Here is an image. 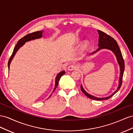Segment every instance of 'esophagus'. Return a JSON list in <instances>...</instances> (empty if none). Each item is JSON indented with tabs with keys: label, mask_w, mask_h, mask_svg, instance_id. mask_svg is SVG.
<instances>
[{
	"label": "esophagus",
	"mask_w": 133,
	"mask_h": 133,
	"mask_svg": "<svg viewBox=\"0 0 133 133\" xmlns=\"http://www.w3.org/2000/svg\"><path fill=\"white\" fill-rule=\"evenodd\" d=\"M77 68H78V66L77 65V64H71L70 65H69V67H68V70L72 71V70L77 69Z\"/></svg>",
	"instance_id": "1"
}]
</instances>
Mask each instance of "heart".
I'll return each mask as SVG.
<instances>
[{"mask_svg": "<svg viewBox=\"0 0 133 133\" xmlns=\"http://www.w3.org/2000/svg\"><path fill=\"white\" fill-rule=\"evenodd\" d=\"M86 45V44H85V45Z\"/></svg>", "mask_w": 133, "mask_h": 133, "instance_id": "1", "label": "heart"}]
</instances>
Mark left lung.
<instances>
[{"label":"left lung","mask_w":133,"mask_h":133,"mask_svg":"<svg viewBox=\"0 0 133 133\" xmlns=\"http://www.w3.org/2000/svg\"><path fill=\"white\" fill-rule=\"evenodd\" d=\"M97 31L98 33V35H99V38H98V48H97V50L96 51L92 52L90 55H92V54H95V53H96L98 51L101 50V49H108V50H111L116 56V59H117V62H118V64H119L120 71L119 81V83L118 88H117V90L114 92L111 95H110L108 97L100 98V97H97L95 96H94L91 95H90L88 92H86L85 91V90L83 89L82 85H81V91L86 96H88L89 98H91V99L97 100V101H100V100L109 99V98L112 97L118 91L119 89H120L121 85H122V82H123L122 79H123V74H124V69H125V63H124V59L123 57L122 54H121V51L120 50L118 44H117V43L116 42V41L112 37L107 35V33H105L101 31H99V30H97Z\"/></svg>","instance_id":"1"}]
</instances>
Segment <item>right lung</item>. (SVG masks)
<instances>
[{
	"label": "right lung",
	"instance_id": "right-lung-1",
	"mask_svg": "<svg viewBox=\"0 0 133 133\" xmlns=\"http://www.w3.org/2000/svg\"><path fill=\"white\" fill-rule=\"evenodd\" d=\"M42 33H43V31L42 30V31H40L35 32L32 33L28 34L27 35H26L24 37L22 38L21 39H19L18 41V43H17L16 45L15 46V47L14 48L12 55L10 56V57L9 59L8 63V66L9 70L10 62H11V61H12V60L13 59L14 55H16V52H17V51L19 50V48L21 47L24 44V43L26 42H28L29 41L34 40V39H38V38H40L42 37ZM64 73H65V71H62L61 72H60L57 75V76L56 77V79H55V86L54 91H53V92H54V91L56 89L57 86H58V83L59 81V79L61 78V77L62 76H63L64 74ZM51 96V95H50V96Z\"/></svg>",
	"mask_w": 133,
	"mask_h": 133
}]
</instances>
